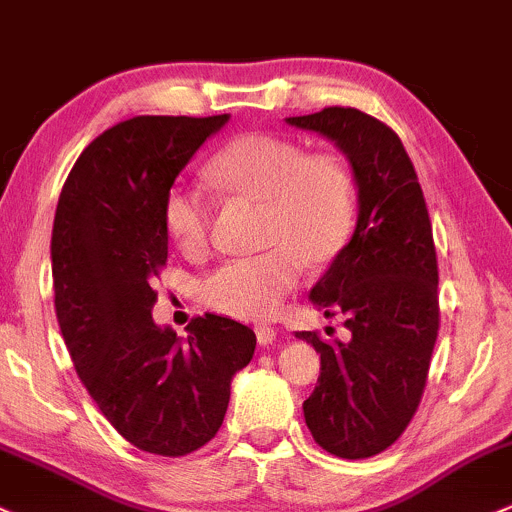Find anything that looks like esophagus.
Masks as SVG:
<instances>
[{
	"instance_id": "obj_1",
	"label": "esophagus",
	"mask_w": 512,
	"mask_h": 512,
	"mask_svg": "<svg viewBox=\"0 0 512 512\" xmlns=\"http://www.w3.org/2000/svg\"><path fill=\"white\" fill-rule=\"evenodd\" d=\"M255 335H257V342H260L262 347H267V345H272L274 340H277V330L272 328V325H257L255 328Z\"/></svg>"
}]
</instances>
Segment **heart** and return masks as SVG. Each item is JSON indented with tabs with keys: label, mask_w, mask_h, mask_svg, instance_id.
Here are the masks:
<instances>
[{
	"label": "heart",
	"mask_w": 512,
	"mask_h": 512,
	"mask_svg": "<svg viewBox=\"0 0 512 512\" xmlns=\"http://www.w3.org/2000/svg\"><path fill=\"white\" fill-rule=\"evenodd\" d=\"M209 177L226 192L267 206L265 243L272 247L213 269L201 296L233 318L274 316L299 284L303 265H325L345 245L355 218L350 170L335 155H306L294 140L255 133L213 157ZM162 221L174 243L196 252L209 238L211 206L199 189L174 184Z\"/></svg>",
	"instance_id": "1"
}]
</instances>
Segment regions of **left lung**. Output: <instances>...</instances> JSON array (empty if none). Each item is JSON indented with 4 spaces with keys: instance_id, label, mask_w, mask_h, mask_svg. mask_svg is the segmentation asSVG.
<instances>
[{
    "instance_id": "obj_1",
    "label": "left lung",
    "mask_w": 512,
    "mask_h": 512,
    "mask_svg": "<svg viewBox=\"0 0 512 512\" xmlns=\"http://www.w3.org/2000/svg\"><path fill=\"white\" fill-rule=\"evenodd\" d=\"M286 123L330 140L357 189L355 230L308 294L325 318L345 316L350 338L296 333L320 355L303 418L325 452L374 457L411 423L440 328L428 206L401 140L364 111L328 106Z\"/></svg>"
}]
</instances>
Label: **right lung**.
<instances>
[{
    "label": "right lung",
    "instance_id": "add662e5",
    "mask_svg": "<svg viewBox=\"0 0 512 512\" xmlns=\"http://www.w3.org/2000/svg\"><path fill=\"white\" fill-rule=\"evenodd\" d=\"M230 114L136 116L94 138L60 192L50 240L60 333L84 389L133 447L182 457L226 418L230 381L255 355L238 320L206 313L187 338L153 320L167 262L162 204Z\"/></svg>",
    "mask_w": 512,
    "mask_h": 512
}]
</instances>
